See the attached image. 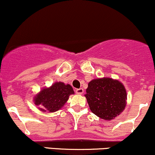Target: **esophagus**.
I'll return each instance as SVG.
<instances>
[{
  "label": "esophagus",
  "mask_w": 155,
  "mask_h": 155,
  "mask_svg": "<svg viewBox=\"0 0 155 155\" xmlns=\"http://www.w3.org/2000/svg\"><path fill=\"white\" fill-rule=\"evenodd\" d=\"M84 92V89L82 88H80V89H76V93L78 94H82Z\"/></svg>",
  "instance_id": "1"
}]
</instances>
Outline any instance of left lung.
<instances>
[{
	"label": "left lung",
	"instance_id": "left-lung-1",
	"mask_svg": "<svg viewBox=\"0 0 155 155\" xmlns=\"http://www.w3.org/2000/svg\"><path fill=\"white\" fill-rule=\"evenodd\" d=\"M91 111L109 120L120 115L126 105V91L118 80L102 78L92 80L85 94Z\"/></svg>",
	"mask_w": 155,
	"mask_h": 155
}]
</instances>
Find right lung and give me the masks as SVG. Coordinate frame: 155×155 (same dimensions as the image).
<instances>
[{"label": "right lung", "instance_id": "1", "mask_svg": "<svg viewBox=\"0 0 155 155\" xmlns=\"http://www.w3.org/2000/svg\"><path fill=\"white\" fill-rule=\"evenodd\" d=\"M72 94H74V92L71 86L63 82H55L50 88L42 89L35 97V103L41 107L40 110L53 113L61 109Z\"/></svg>", "mask_w": 155, "mask_h": 155}]
</instances>
